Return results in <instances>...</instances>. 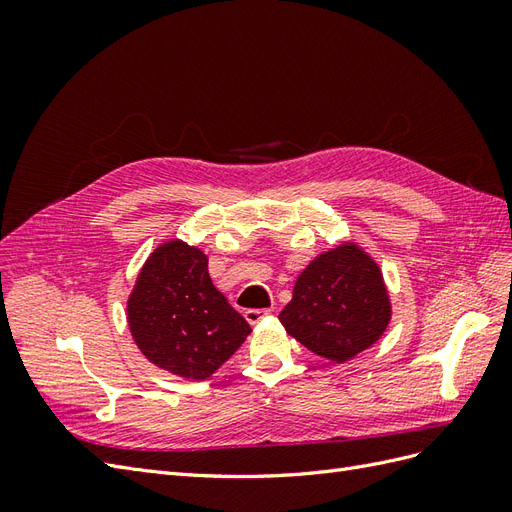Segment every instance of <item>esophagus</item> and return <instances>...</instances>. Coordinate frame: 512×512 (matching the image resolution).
I'll use <instances>...</instances> for the list:
<instances>
[{
    "label": "esophagus",
    "mask_w": 512,
    "mask_h": 512,
    "mask_svg": "<svg viewBox=\"0 0 512 512\" xmlns=\"http://www.w3.org/2000/svg\"><path fill=\"white\" fill-rule=\"evenodd\" d=\"M269 314H271V309H245V312H243L245 320L250 322V324H258V322H262V320H265Z\"/></svg>",
    "instance_id": "1"
}]
</instances>
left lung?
I'll return each mask as SVG.
<instances>
[{
	"instance_id": "obj_1",
	"label": "left lung",
	"mask_w": 512,
	"mask_h": 512,
	"mask_svg": "<svg viewBox=\"0 0 512 512\" xmlns=\"http://www.w3.org/2000/svg\"><path fill=\"white\" fill-rule=\"evenodd\" d=\"M391 316L389 288L378 262L359 243L344 241L299 273L280 322L307 350L346 363L378 342Z\"/></svg>"
}]
</instances>
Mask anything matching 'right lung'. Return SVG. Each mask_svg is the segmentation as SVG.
<instances>
[{
	"label": "right lung",
	"mask_w": 512,
	"mask_h": 512,
	"mask_svg": "<svg viewBox=\"0 0 512 512\" xmlns=\"http://www.w3.org/2000/svg\"><path fill=\"white\" fill-rule=\"evenodd\" d=\"M128 327L145 359L185 380H207L252 333L209 277V258L181 239L160 243L136 275Z\"/></svg>",
	"instance_id": "1"
}]
</instances>
